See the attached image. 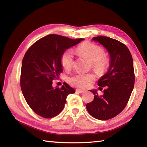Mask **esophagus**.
Masks as SVG:
<instances>
[{
    "label": "esophagus",
    "instance_id": "obj_1",
    "mask_svg": "<svg viewBox=\"0 0 147 147\" xmlns=\"http://www.w3.org/2000/svg\"><path fill=\"white\" fill-rule=\"evenodd\" d=\"M84 92H85V90L83 89H80V88H77L76 89V92H78V93H83Z\"/></svg>",
    "mask_w": 147,
    "mask_h": 147
}]
</instances>
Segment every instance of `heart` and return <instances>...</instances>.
<instances>
[{
    "mask_svg": "<svg viewBox=\"0 0 147 147\" xmlns=\"http://www.w3.org/2000/svg\"><path fill=\"white\" fill-rule=\"evenodd\" d=\"M81 55L88 59L91 62L92 67L98 74H103L108 69L109 59L104 56V51L98 45L91 42H84L76 49ZM61 64L65 69L69 70L73 65L74 56L70 50L65 51L61 59ZM95 79L93 73H77L69 79V82L76 87L86 88Z\"/></svg>",
    "mask_w": 147,
    "mask_h": 147,
    "instance_id": "b5f03b06",
    "label": "heart"
}]
</instances>
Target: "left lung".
I'll return each instance as SVG.
<instances>
[{"instance_id":"obj_1","label":"left lung","mask_w":147,"mask_h":147,"mask_svg":"<svg viewBox=\"0 0 147 147\" xmlns=\"http://www.w3.org/2000/svg\"><path fill=\"white\" fill-rule=\"evenodd\" d=\"M92 40L102 45L110 57L108 70L98 80L99 88L105 87L104 94L90 90L94 99L86 104L89 114L99 120L116 116L125 108L135 85L133 61L128 48L107 36H95Z\"/></svg>"}]
</instances>
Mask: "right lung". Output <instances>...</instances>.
<instances>
[{
  "instance_id": "right-lung-1",
  "label": "right lung",
  "mask_w": 147,
  "mask_h": 147,
  "mask_svg": "<svg viewBox=\"0 0 147 147\" xmlns=\"http://www.w3.org/2000/svg\"><path fill=\"white\" fill-rule=\"evenodd\" d=\"M83 40L52 34L38 40L26 52L21 65V88L36 114L44 118L56 116L64 109L67 95L75 92L67 83L61 88L53 87L52 80L63 71L62 54Z\"/></svg>"
}]
</instances>
